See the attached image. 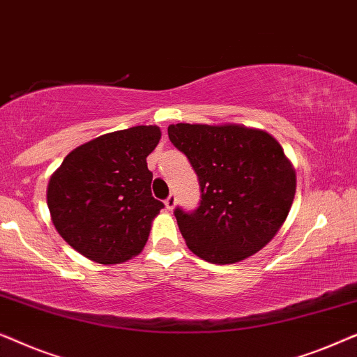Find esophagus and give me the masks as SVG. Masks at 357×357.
I'll list each match as a JSON object with an SVG mask.
<instances>
[{
    "mask_svg": "<svg viewBox=\"0 0 357 357\" xmlns=\"http://www.w3.org/2000/svg\"><path fill=\"white\" fill-rule=\"evenodd\" d=\"M175 202H177V198H175L174 193H170L169 197H167V199H165V208H167L169 211H172L174 206H175Z\"/></svg>",
    "mask_w": 357,
    "mask_h": 357,
    "instance_id": "obj_1",
    "label": "esophagus"
}]
</instances>
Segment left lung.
Listing matches in <instances>:
<instances>
[{"instance_id": "1", "label": "left lung", "mask_w": 357, "mask_h": 357, "mask_svg": "<svg viewBox=\"0 0 357 357\" xmlns=\"http://www.w3.org/2000/svg\"><path fill=\"white\" fill-rule=\"evenodd\" d=\"M167 133L187 155L202 192L197 209H174L190 250L218 265L261 250L280 231L296 193V172L280 143L241 125L177 123Z\"/></svg>"}]
</instances>
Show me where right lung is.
<instances>
[{
    "label": "right lung",
    "mask_w": 357,
    "mask_h": 357,
    "mask_svg": "<svg viewBox=\"0 0 357 357\" xmlns=\"http://www.w3.org/2000/svg\"><path fill=\"white\" fill-rule=\"evenodd\" d=\"M158 126L102 135L71 151L52 175L47 203L56 231L92 261L115 265L138 255L164 203L151 193L146 158Z\"/></svg>",
    "instance_id": "1"
}]
</instances>
